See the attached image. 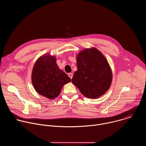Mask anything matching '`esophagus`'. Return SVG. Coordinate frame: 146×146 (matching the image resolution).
Here are the masks:
<instances>
[{"instance_id":"1","label":"esophagus","mask_w":146,"mask_h":146,"mask_svg":"<svg viewBox=\"0 0 146 146\" xmlns=\"http://www.w3.org/2000/svg\"><path fill=\"white\" fill-rule=\"evenodd\" d=\"M68 76H69V77L72 79V77H73V74L72 73H69V74H68Z\"/></svg>"}]
</instances>
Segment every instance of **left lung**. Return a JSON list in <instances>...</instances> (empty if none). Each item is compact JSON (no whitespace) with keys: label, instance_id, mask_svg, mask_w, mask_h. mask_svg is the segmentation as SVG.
<instances>
[{"label":"left lung","instance_id":"8db88e82","mask_svg":"<svg viewBox=\"0 0 146 146\" xmlns=\"http://www.w3.org/2000/svg\"><path fill=\"white\" fill-rule=\"evenodd\" d=\"M77 67L72 82L86 97L98 98L110 88L112 71L105 56L97 48L80 51L77 55Z\"/></svg>","mask_w":146,"mask_h":146}]
</instances>
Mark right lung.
Masks as SVG:
<instances>
[{"mask_svg": "<svg viewBox=\"0 0 146 146\" xmlns=\"http://www.w3.org/2000/svg\"><path fill=\"white\" fill-rule=\"evenodd\" d=\"M56 56H41L35 62L32 72V82L36 91L48 99L59 95L64 86L71 81L70 77L56 64Z\"/></svg>", "mask_w": 146, "mask_h": 146, "instance_id": "obj_1", "label": "right lung"}]
</instances>
